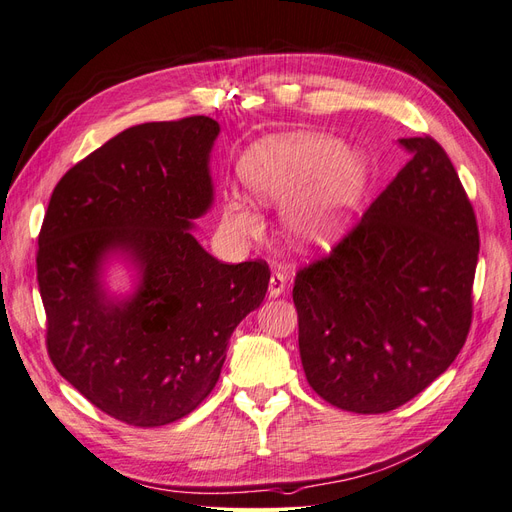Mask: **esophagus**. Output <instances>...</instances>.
Here are the masks:
<instances>
[{
    "label": "esophagus",
    "mask_w": 512,
    "mask_h": 512,
    "mask_svg": "<svg viewBox=\"0 0 512 512\" xmlns=\"http://www.w3.org/2000/svg\"><path fill=\"white\" fill-rule=\"evenodd\" d=\"M286 273L284 271H273L271 273V280H269V297L271 299H277L282 297L284 290H286Z\"/></svg>",
    "instance_id": "34e87169"
}]
</instances>
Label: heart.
I'll return each instance as SVG.
<instances>
[{"instance_id":"heart-1","label":"heart","mask_w":512,"mask_h":512,"mask_svg":"<svg viewBox=\"0 0 512 512\" xmlns=\"http://www.w3.org/2000/svg\"><path fill=\"white\" fill-rule=\"evenodd\" d=\"M241 177L258 203L284 209V230L294 245L318 250L335 245L348 232L367 192L369 166L361 153L333 136L288 132L254 143L243 156ZM251 197L224 194L222 226L228 235H262L265 220Z\"/></svg>"}]
</instances>
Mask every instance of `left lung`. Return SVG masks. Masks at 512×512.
Segmentation results:
<instances>
[{
    "label": "left lung",
    "mask_w": 512,
    "mask_h": 512,
    "mask_svg": "<svg viewBox=\"0 0 512 512\" xmlns=\"http://www.w3.org/2000/svg\"><path fill=\"white\" fill-rule=\"evenodd\" d=\"M397 143L410 162L292 288L309 386L356 414L395 410L427 389L451 367L472 322L470 200L433 138Z\"/></svg>",
    "instance_id": "8db88e82"
}]
</instances>
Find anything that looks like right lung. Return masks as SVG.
Returning <instances> with one entry per match:
<instances>
[{"label": "right lung", "mask_w": 512, "mask_h": 512, "mask_svg": "<svg viewBox=\"0 0 512 512\" xmlns=\"http://www.w3.org/2000/svg\"><path fill=\"white\" fill-rule=\"evenodd\" d=\"M211 117L119 132L53 190L38 239L46 348L91 404L134 427L188 416L220 378L237 324L260 307L267 262L226 265L190 230L213 207ZM121 264L131 284H107Z\"/></svg>", "instance_id": "obj_1"}]
</instances>
